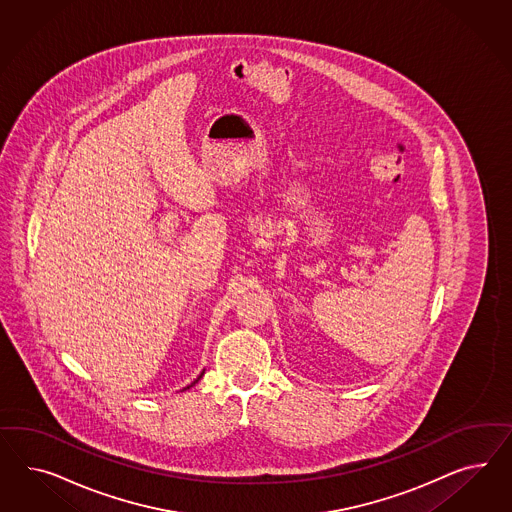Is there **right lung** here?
<instances>
[{"label": "right lung", "mask_w": 512, "mask_h": 512, "mask_svg": "<svg viewBox=\"0 0 512 512\" xmlns=\"http://www.w3.org/2000/svg\"><path fill=\"white\" fill-rule=\"evenodd\" d=\"M201 377H202V373H201V375H199V377H197V379H195V381H193V383H191V385H189V387H193V385H195V383H197V381H199V379H201ZM189 387H187V388H189Z\"/></svg>", "instance_id": "add662e5"}]
</instances>
